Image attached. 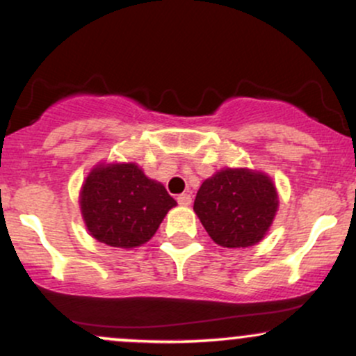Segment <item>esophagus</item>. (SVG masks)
<instances>
[{
	"label": "esophagus",
	"mask_w": 356,
	"mask_h": 356,
	"mask_svg": "<svg viewBox=\"0 0 356 356\" xmlns=\"http://www.w3.org/2000/svg\"><path fill=\"white\" fill-rule=\"evenodd\" d=\"M177 202H179V206H191V202H192V197H191V194H181V195H177Z\"/></svg>",
	"instance_id": "obj_1"
}]
</instances>
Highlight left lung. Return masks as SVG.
<instances>
[{"label":"left lung","instance_id":"1","mask_svg":"<svg viewBox=\"0 0 356 356\" xmlns=\"http://www.w3.org/2000/svg\"><path fill=\"white\" fill-rule=\"evenodd\" d=\"M277 206L276 186L266 172L226 167L201 184L194 212L216 244L249 248L268 234Z\"/></svg>","mask_w":356,"mask_h":356}]
</instances>
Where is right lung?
<instances>
[{"instance_id":"add662e5","label":"right lung","mask_w":356,"mask_h":356,"mask_svg":"<svg viewBox=\"0 0 356 356\" xmlns=\"http://www.w3.org/2000/svg\"><path fill=\"white\" fill-rule=\"evenodd\" d=\"M80 212L92 238L132 249L152 239L177 202L136 162H100L80 189Z\"/></svg>"}]
</instances>
